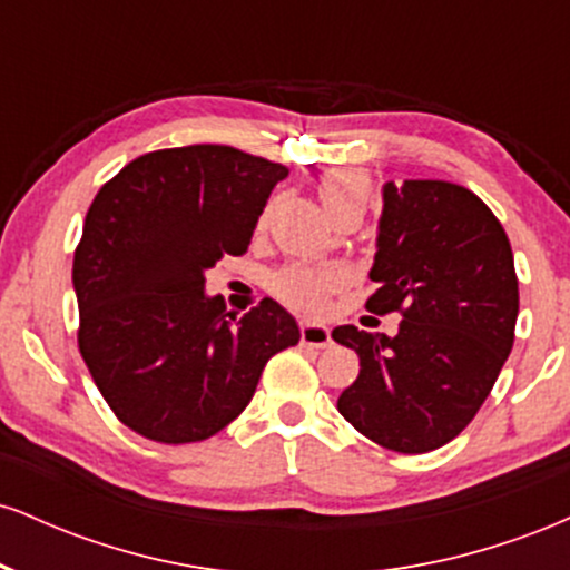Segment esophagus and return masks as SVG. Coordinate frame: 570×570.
Segmentation results:
<instances>
[{
	"instance_id": "esophagus-1",
	"label": "esophagus",
	"mask_w": 570,
	"mask_h": 570,
	"mask_svg": "<svg viewBox=\"0 0 570 570\" xmlns=\"http://www.w3.org/2000/svg\"><path fill=\"white\" fill-rule=\"evenodd\" d=\"M299 340H303V345H313V348H326V345L332 343L330 326L322 324V322H311V318H305V322L299 324Z\"/></svg>"
}]
</instances>
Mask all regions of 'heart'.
<instances>
[{"mask_svg":"<svg viewBox=\"0 0 570 570\" xmlns=\"http://www.w3.org/2000/svg\"><path fill=\"white\" fill-rule=\"evenodd\" d=\"M370 176L358 168H332L318 179V198L326 206V212L337 214L343 208H364L370 200ZM343 281L337 271L330 267H313V265H294L281 271L273 278V286L286 303L297 307H318L324 297Z\"/></svg>","mask_w":570,"mask_h":570,"instance_id":"obj_1","label":"heart"}]
</instances>
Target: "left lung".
Returning a JSON list of instances; mask_svg holds the SVG:
<instances>
[{"mask_svg":"<svg viewBox=\"0 0 570 570\" xmlns=\"http://www.w3.org/2000/svg\"><path fill=\"white\" fill-rule=\"evenodd\" d=\"M375 246L367 307L404 318L394 337L332 330L362 367L337 410L381 448L429 453L472 423L512 351V246L472 189L442 179L385 181Z\"/></svg>","mask_w":570,"mask_h":570,"instance_id":"8db88e82","label":"left lung"}]
</instances>
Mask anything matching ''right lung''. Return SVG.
I'll use <instances>...</instances> for the list:
<instances>
[{
	"label": "right lung",
	"mask_w": 570,
	"mask_h": 570,
	"mask_svg": "<svg viewBox=\"0 0 570 570\" xmlns=\"http://www.w3.org/2000/svg\"><path fill=\"white\" fill-rule=\"evenodd\" d=\"M289 168L225 144L130 160L98 189L75 252L80 353L112 412L163 444L200 442L233 423L267 358L299 343L286 307L265 297L235 318L206 271L252 244Z\"/></svg>",
	"instance_id": "right-lung-1"
}]
</instances>
